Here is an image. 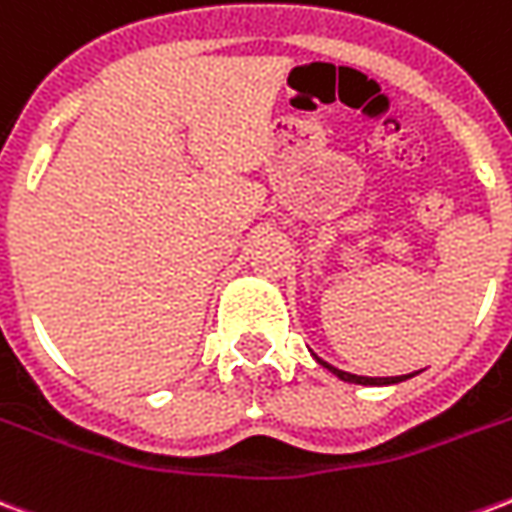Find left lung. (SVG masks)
<instances>
[{"label":"left lung","instance_id":"obj_1","mask_svg":"<svg viewBox=\"0 0 512 512\" xmlns=\"http://www.w3.org/2000/svg\"><path fill=\"white\" fill-rule=\"evenodd\" d=\"M321 362V359H318ZM323 367H329L334 376L343 378V381H348V384H365V386H378V384H397V381H406V378L411 376H395V378H365V376H354V373H343V370H337V367L326 365V362H321Z\"/></svg>","mask_w":512,"mask_h":512}]
</instances>
